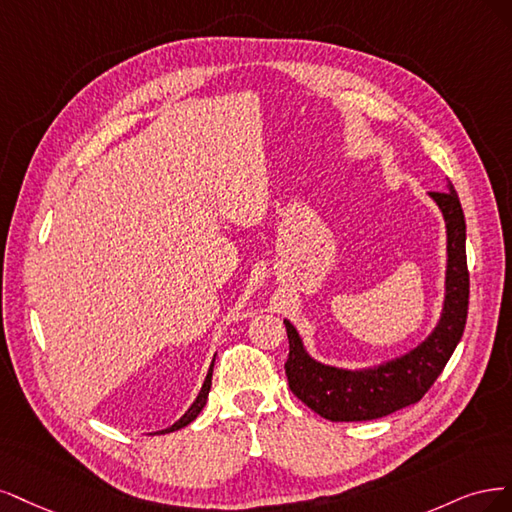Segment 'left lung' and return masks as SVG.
Wrapping results in <instances>:
<instances>
[{
    "mask_svg": "<svg viewBox=\"0 0 512 512\" xmlns=\"http://www.w3.org/2000/svg\"><path fill=\"white\" fill-rule=\"evenodd\" d=\"M447 225V276L438 325L419 346L402 357L366 370H342L312 359L289 321L287 381L298 398L329 421H372L417 404L434 385L464 336L468 319L470 274L466 263V219L457 191H430Z\"/></svg>",
    "mask_w": 512,
    "mask_h": 512,
    "instance_id": "left-lung-1",
    "label": "left lung"
}]
</instances>
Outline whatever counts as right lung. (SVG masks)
Wrapping results in <instances>:
<instances>
[{
    "label": "right lung",
    "mask_w": 512,
    "mask_h": 512,
    "mask_svg": "<svg viewBox=\"0 0 512 512\" xmlns=\"http://www.w3.org/2000/svg\"><path fill=\"white\" fill-rule=\"evenodd\" d=\"M212 366H214V361L210 364V370H208V374H206V381H204V385H202V391L197 393V398H195V402L189 406V410L185 412L183 417H180L174 425H170L168 430H161V432H155V434H170V432H176V430H180V427H185V425H189L197 415H200L202 412V408L206 406V400H208V391H210V385H212Z\"/></svg>",
    "instance_id": "add662e5"
}]
</instances>
